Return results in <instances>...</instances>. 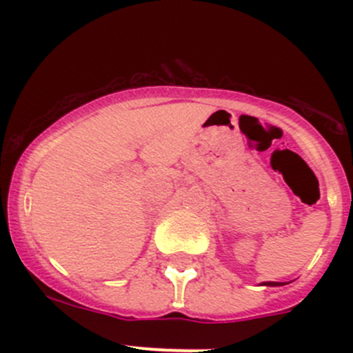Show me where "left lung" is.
<instances>
[{"label":"left lung","instance_id":"left-lung-1","mask_svg":"<svg viewBox=\"0 0 353 353\" xmlns=\"http://www.w3.org/2000/svg\"><path fill=\"white\" fill-rule=\"evenodd\" d=\"M265 285H270V287H276V285H282V283H276V282H266Z\"/></svg>","mask_w":353,"mask_h":353}]
</instances>
